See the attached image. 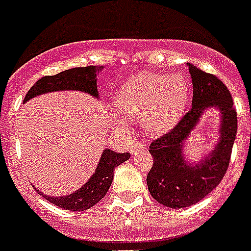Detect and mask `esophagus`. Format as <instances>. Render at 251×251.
<instances>
[{"instance_id":"esophagus-1","label":"esophagus","mask_w":251,"mask_h":251,"mask_svg":"<svg viewBox=\"0 0 251 251\" xmlns=\"http://www.w3.org/2000/svg\"><path fill=\"white\" fill-rule=\"evenodd\" d=\"M144 148H145V144H144V142H135V144L131 146V153L137 154L138 151L144 149Z\"/></svg>"}]
</instances>
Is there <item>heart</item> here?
Segmentation results:
<instances>
[{"label":"heart","instance_id":"obj_1","mask_svg":"<svg viewBox=\"0 0 251 251\" xmlns=\"http://www.w3.org/2000/svg\"><path fill=\"white\" fill-rule=\"evenodd\" d=\"M188 98L189 89L182 76L141 72L120 87L114 103L127 118L141 120L149 135H162L181 118ZM109 122L115 129L126 128L124 119L116 114H110Z\"/></svg>","mask_w":251,"mask_h":251}]
</instances>
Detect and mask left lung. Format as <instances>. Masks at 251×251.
Masks as SVG:
<instances>
[{"instance_id": "obj_1", "label": "left lung", "mask_w": 251, "mask_h": 251, "mask_svg": "<svg viewBox=\"0 0 251 251\" xmlns=\"http://www.w3.org/2000/svg\"><path fill=\"white\" fill-rule=\"evenodd\" d=\"M188 67L193 81L192 109L168 133L153 140L149 150L154 159L146 177L149 192L155 201L171 208L194 205L219 185L229 166L237 133V113L228 88L215 75L190 63ZM208 107L222 111L221 140L202 162L189 165L182 154L183 141Z\"/></svg>"}]
</instances>
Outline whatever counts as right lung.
I'll return each instance as SVG.
<instances>
[{
  "instance_id": "obj_1",
  "label": "right lung",
  "mask_w": 251,
  "mask_h": 251,
  "mask_svg": "<svg viewBox=\"0 0 251 251\" xmlns=\"http://www.w3.org/2000/svg\"><path fill=\"white\" fill-rule=\"evenodd\" d=\"M102 69H103L102 66L75 67V69L59 72L57 75L44 76L36 81L33 87H31V89L25 94L23 102L40 94L55 91H80L98 98L97 72L101 71ZM129 157H131L129 153H115L113 150L105 149L102 153L101 159L98 162L96 172L79 190H76L75 193L62 196V197H50L39 190L37 193L41 194L50 203L65 208V210H70V211L88 210L105 197L113 182L115 167L129 159Z\"/></svg>"
}]
</instances>
